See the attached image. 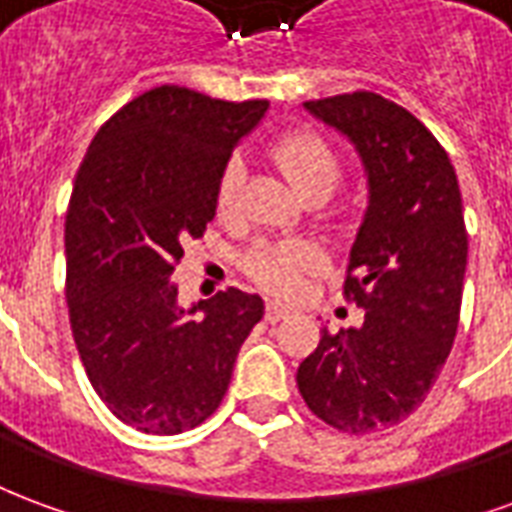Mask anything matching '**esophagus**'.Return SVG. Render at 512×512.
Returning <instances> with one entry per match:
<instances>
[{"label":"esophagus","mask_w":512,"mask_h":512,"mask_svg":"<svg viewBox=\"0 0 512 512\" xmlns=\"http://www.w3.org/2000/svg\"><path fill=\"white\" fill-rule=\"evenodd\" d=\"M290 310L285 307V304H277V301H268L266 304V321L268 323H277L282 321V318H288Z\"/></svg>","instance_id":"obj_1"}]
</instances>
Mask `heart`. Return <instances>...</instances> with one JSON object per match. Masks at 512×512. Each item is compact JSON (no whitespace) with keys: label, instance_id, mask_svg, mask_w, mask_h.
<instances>
[{"label":"heart","instance_id":"obj_1","mask_svg":"<svg viewBox=\"0 0 512 512\" xmlns=\"http://www.w3.org/2000/svg\"><path fill=\"white\" fill-rule=\"evenodd\" d=\"M268 156L301 197H315V194L329 197L343 180V158L315 131H290L279 136L268 147ZM241 191H244V164L238 158H230L216 180V213L222 219H233L238 213ZM321 257V249L312 241H263L252 246L244 266L249 277L268 293L293 296L301 288L304 274L321 266Z\"/></svg>","mask_w":512,"mask_h":512}]
</instances>
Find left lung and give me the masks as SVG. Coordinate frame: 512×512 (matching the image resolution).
<instances>
[{"label":"left lung","mask_w":512,"mask_h":512,"mask_svg":"<svg viewBox=\"0 0 512 512\" xmlns=\"http://www.w3.org/2000/svg\"><path fill=\"white\" fill-rule=\"evenodd\" d=\"M304 106L359 147L370 208L343 282L365 323L323 326L296 384L315 417L365 436L406 419L450 356L469 252L461 189L439 139L384 95L354 90Z\"/></svg>","instance_id":"obj_1"}]
</instances>
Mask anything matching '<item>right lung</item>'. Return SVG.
Returning a JSON list of instances; mask_svg holds the SVG:
<instances>
[{
  "label": "right lung",
  "mask_w": 512,
  "mask_h": 512,
  "mask_svg": "<svg viewBox=\"0 0 512 512\" xmlns=\"http://www.w3.org/2000/svg\"><path fill=\"white\" fill-rule=\"evenodd\" d=\"M266 106L161 84L98 128L76 172L65 213L73 340L98 397L142 433L175 436L211 417L263 318V299L238 288L186 312L172 274L205 235L219 172Z\"/></svg>",
  "instance_id": "right-lung-1"
}]
</instances>
